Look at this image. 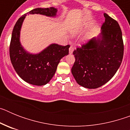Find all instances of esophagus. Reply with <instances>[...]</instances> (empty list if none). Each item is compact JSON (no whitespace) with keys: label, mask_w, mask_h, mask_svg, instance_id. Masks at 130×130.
I'll return each instance as SVG.
<instances>
[{"label":"esophagus","mask_w":130,"mask_h":130,"mask_svg":"<svg viewBox=\"0 0 130 130\" xmlns=\"http://www.w3.org/2000/svg\"><path fill=\"white\" fill-rule=\"evenodd\" d=\"M73 49H74V47L72 45H71L70 47V49H69V53L70 54H72L73 51Z\"/></svg>","instance_id":"obj_1"}]
</instances>
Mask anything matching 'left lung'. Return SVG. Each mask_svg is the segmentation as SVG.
I'll use <instances>...</instances> for the list:
<instances>
[{
  "instance_id": "8db88e82",
  "label": "left lung",
  "mask_w": 130,
  "mask_h": 130,
  "mask_svg": "<svg viewBox=\"0 0 130 130\" xmlns=\"http://www.w3.org/2000/svg\"><path fill=\"white\" fill-rule=\"evenodd\" d=\"M105 21L98 38H93L74 50L72 73L79 85L87 88L102 87L114 76L121 64L124 43L117 21L104 13Z\"/></svg>"
}]
</instances>
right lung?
<instances>
[{"label":"right lung","instance_id":"1","mask_svg":"<svg viewBox=\"0 0 130 130\" xmlns=\"http://www.w3.org/2000/svg\"><path fill=\"white\" fill-rule=\"evenodd\" d=\"M57 11V9L53 7L34 9L21 16L13 27L10 45V60L19 76L31 85L42 86L50 81L55 75L60 59L68 55L70 45L62 46L53 43L38 54L28 53L19 41L21 25L27 13L55 17Z\"/></svg>","mask_w":130,"mask_h":130}]
</instances>
